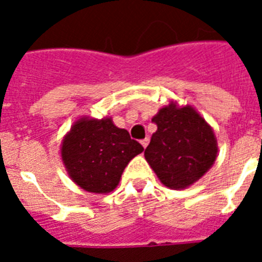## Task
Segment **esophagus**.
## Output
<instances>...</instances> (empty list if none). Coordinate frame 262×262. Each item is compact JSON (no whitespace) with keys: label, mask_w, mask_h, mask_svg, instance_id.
Wrapping results in <instances>:
<instances>
[{"label":"esophagus","mask_w":262,"mask_h":262,"mask_svg":"<svg viewBox=\"0 0 262 262\" xmlns=\"http://www.w3.org/2000/svg\"><path fill=\"white\" fill-rule=\"evenodd\" d=\"M140 144H142V145H143V148H144V149H145V148H147V145L149 144V139H148V138L143 139L142 142H140Z\"/></svg>","instance_id":"34e87169"}]
</instances>
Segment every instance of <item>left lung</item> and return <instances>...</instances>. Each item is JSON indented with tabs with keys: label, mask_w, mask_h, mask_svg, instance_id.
Returning <instances> with one entry per match:
<instances>
[{
	"label": "left lung",
	"mask_w": 262,
	"mask_h": 262,
	"mask_svg": "<svg viewBox=\"0 0 262 262\" xmlns=\"http://www.w3.org/2000/svg\"><path fill=\"white\" fill-rule=\"evenodd\" d=\"M157 126L144 156L161 184L180 190L198 181L217 156L215 134L191 106L170 102L152 118Z\"/></svg>",
	"instance_id": "1"
}]
</instances>
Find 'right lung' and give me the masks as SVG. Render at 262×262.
I'll return each mask as SVG.
<instances>
[{"label":"right lung","instance_id":"right-lung-1","mask_svg":"<svg viewBox=\"0 0 262 262\" xmlns=\"http://www.w3.org/2000/svg\"><path fill=\"white\" fill-rule=\"evenodd\" d=\"M143 151L111 118H80L61 143L62 164L72 181L96 194L114 190L127 164Z\"/></svg>","mask_w":262,"mask_h":262}]
</instances>
